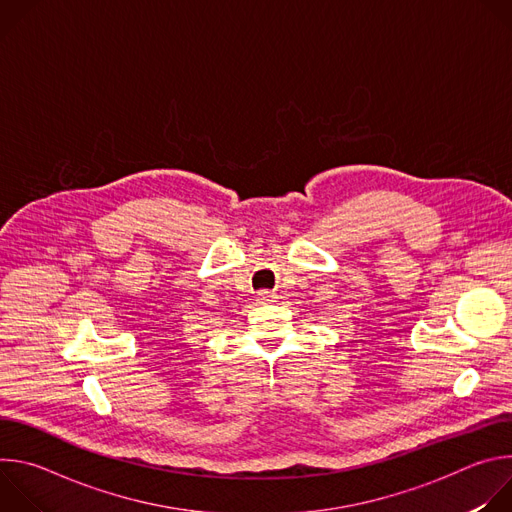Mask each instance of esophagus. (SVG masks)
<instances>
[{
    "label": "esophagus",
    "mask_w": 512,
    "mask_h": 512,
    "mask_svg": "<svg viewBox=\"0 0 512 512\" xmlns=\"http://www.w3.org/2000/svg\"><path fill=\"white\" fill-rule=\"evenodd\" d=\"M271 298H273L271 291H261V294H259V300H263V302H269Z\"/></svg>",
    "instance_id": "obj_1"
}]
</instances>
